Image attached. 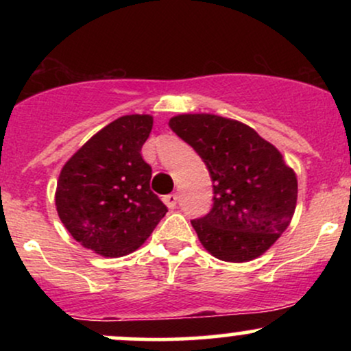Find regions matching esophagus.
I'll return each mask as SVG.
<instances>
[{"instance_id":"obj_1","label":"esophagus","mask_w":351,"mask_h":351,"mask_svg":"<svg viewBox=\"0 0 351 351\" xmlns=\"http://www.w3.org/2000/svg\"><path fill=\"white\" fill-rule=\"evenodd\" d=\"M163 201H165V204H167L168 208L175 209L176 204H178V195H176V193H173V195H167L163 198Z\"/></svg>"}]
</instances>
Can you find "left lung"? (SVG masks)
<instances>
[{
  "label": "left lung",
  "instance_id": "obj_1",
  "mask_svg": "<svg viewBox=\"0 0 351 351\" xmlns=\"http://www.w3.org/2000/svg\"><path fill=\"white\" fill-rule=\"evenodd\" d=\"M168 125L195 148L213 180L211 211L191 221L203 247L226 263L263 256L292 221L295 171L272 143L239 120L181 114Z\"/></svg>",
  "mask_w": 351,
  "mask_h": 351
}]
</instances>
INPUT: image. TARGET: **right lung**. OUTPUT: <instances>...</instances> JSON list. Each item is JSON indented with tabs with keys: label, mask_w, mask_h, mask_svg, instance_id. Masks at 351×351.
Returning <instances> with one entry per match:
<instances>
[{
	"label": "right lung",
	"mask_w": 351,
	"mask_h": 351,
	"mask_svg": "<svg viewBox=\"0 0 351 351\" xmlns=\"http://www.w3.org/2000/svg\"><path fill=\"white\" fill-rule=\"evenodd\" d=\"M153 117L123 115L88 138L60 170L56 209L71 236L104 257L134 252L150 237L167 206L150 189L142 158Z\"/></svg>",
	"instance_id": "right-lung-1"
}]
</instances>
